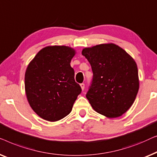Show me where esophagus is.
Masks as SVG:
<instances>
[{
    "label": "esophagus",
    "mask_w": 157,
    "mask_h": 157,
    "mask_svg": "<svg viewBox=\"0 0 157 157\" xmlns=\"http://www.w3.org/2000/svg\"><path fill=\"white\" fill-rule=\"evenodd\" d=\"M80 87L82 88V90H84V89H85V84H84V83L80 84Z\"/></svg>",
    "instance_id": "esophagus-1"
}]
</instances>
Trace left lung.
I'll return each instance as SVG.
<instances>
[{
    "label": "left lung",
    "mask_w": 157,
    "mask_h": 157,
    "mask_svg": "<svg viewBox=\"0 0 157 157\" xmlns=\"http://www.w3.org/2000/svg\"><path fill=\"white\" fill-rule=\"evenodd\" d=\"M82 54L93 72L86 94L92 108L109 118L122 116L134 103L140 87L134 59L113 43L86 48Z\"/></svg>",
    "instance_id": "1"
}]
</instances>
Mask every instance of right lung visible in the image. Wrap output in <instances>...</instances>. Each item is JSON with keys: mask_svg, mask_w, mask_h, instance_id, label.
<instances>
[{"mask_svg": "<svg viewBox=\"0 0 157 157\" xmlns=\"http://www.w3.org/2000/svg\"><path fill=\"white\" fill-rule=\"evenodd\" d=\"M75 54V50L67 46H48L37 52L26 69L28 101L44 120L56 122L68 115L81 93L70 64Z\"/></svg>", "mask_w": 157, "mask_h": 157, "instance_id": "add662e5", "label": "right lung"}]
</instances>
